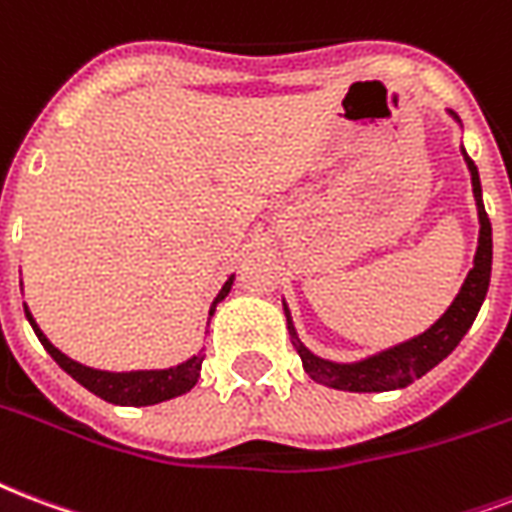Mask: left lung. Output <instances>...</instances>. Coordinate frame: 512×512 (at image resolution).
I'll return each instance as SVG.
<instances>
[{
  "label": "left lung",
  "mask_w": 512,
  "mask_h": 512,
  "mask_svg": "<svg viewBox=\"0 0 512 512\" xmlns=\"http://www.w3.org/2000/svg\"><path fill=\"white\" fill-rule=\"evenodd\" d=\"M454 115V112H451ZM459 123V117L454 115ZM470 177H473V195L478 204V222H481V233H478V249H475L473 268L464 279L462 290L454 298V303L446 308V314L427 327L421 335H413L411 341H403L392 346V349L370 354L365 360L357 362H333L322 360L314 351H308L300 343L295 325H292L290 308L284 303V314H287V330L292 335V346L303 360V370L308 376L319 381V384L333 386V389H343V392H392V389H403V386L413 384L416 378L435 368L438 362H443L451 351L459 346L464 333L473 327L478 311H481L486 292H489L491 279V222L489 214L483 209L481 198V177H478V166L470 161V155L462 150Z\"/></svg>",
  "instance_id": "obj_1"
}]
</instances>
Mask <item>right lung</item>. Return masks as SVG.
Masks as SVG:
<instances>
[{"label": "right lung", "mask_w": 512, "mask_h": 512, "mask_svg": "<svg viewBox=\"0 0 512 512\" xmlns=\"http://www.w3.org/2000/svg\"><path fill=\"white\" fill-rule=\"evenodd\" d=\"M230 287H233V276L222 284L220 295L214 298L212 308H209V317L214 314L217 303L225 300ZM26 319H29L31 327H34L39 343H42L50 357L61 365V370H66V373H69L77 384H83L88 392H93V395L101 397V400H107V403L112 405H136V408H139V405L163 403V400H171V397H179L185 395V392H190V389L198 384V378H201V362H204V354H201V351L193 354L190 360L163 370H126V373H112V370L88 368V365H80V362H74L72 357H66L64 351H58L56 346L48 341V335L39 330V325L34 322V317H31L29 308H26Z\"/></svg>", "instance_id": "right-lung-1"}]
</instances>
